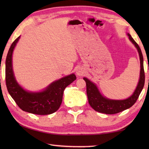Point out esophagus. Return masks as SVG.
Masks as SVG:
<instances>
[{
	"instance_id": "34e87169",
	"label": "esophagus",
	"mask_w": 149,
	"mask_h": 149,
	"mask_svg": "<svg viewBox=\"0 0 149 149\" xmlns=\"http://www.w3.org/2000/svg\"><path fill=\"white\" fill-rule=\"evenodd\" d=\"M76 74L78 76H81V75H83L84 74V70H83V68H81V67H79L76 70Z\"/></svg>"
}]
</instances>
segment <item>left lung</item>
<instances>
[{"mask_svg": "<svg viewBox=\"0 0 149 149\" xmlns=\"http://www.w3.org/2000/svg\"><path fill=\"white\" fill-rule=\"evenodd\" d=\"M131 42L134 44L139 53L140 60V79L138 86L136 88L134 92L131 97L125 100H111L107 99L100 94L97 86L87 78L84 77L83 79L86 83V93L90 106L95 110L96 111L113 115L122 112L127 109H129L134 104L138 99L139 95L143 90L145 84V72L143 68V58L140 47L132 38L129 34H127Z\"/></svg>", "mask_w": 149, "mask_h": 149, "instance_id": "left-lung-1", "label": "left lung"}]
</instances>
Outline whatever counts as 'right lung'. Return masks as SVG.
I'll list each match as a JSON object with an SVG mask.
<instances>
[{
    "instance_id": "1",
    "label": "right lung",
    "mask_w": 149,
    "mask_h": 149,
    "mask_svg": "<svg viewBox=\"0 0 149 149\" xmlns=\"http://www.w3.org/2000/svg\"><path fill=\"white\" fill-rule=\"evenodd\" d=\"M19 39L20 36L11 44L6 59V83L8 92L24 111L40 115L54 113L61 106L65 88L76 79V76L72 74L63 77L53 82L40 92L25 90L16 81L12 67L13 52Z\"/></svg>"
}]
</instances>
